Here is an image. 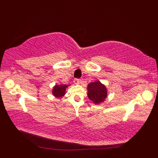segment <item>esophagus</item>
<instances>
[{"label": "esophagus", "instance_id": "esophagus-1", "mask_svg": "<svg viewBox=\"0 0 158 158\" xmlns=\"http://www.w3.org/2000/svg\"><path fill=\"white\" fill-rule=\"evenodd\" d=\"M80 82H81V80L79 79H75V80H74V83H75V84H76V85H79Z\"/></svg>", "mask_w": 158, "mask_h": 158}]
</instances>
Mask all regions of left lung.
<instances>
[{"label":"left lung","mask_w":158,"mask_h":158,"mask_svg":"<svg viewBox=\"0 0 158 158\" xmlns=\"http://www.w3.org/2000/svg\"><path fill=\"white\" fill-rule=\"evenodd\" d=\"M107 93L108 92L106 86L99 80L91 82L88 85V98L96 105H100L105 101L107 98Z\"/></svg>","instance_id":"1"}]
</instances>
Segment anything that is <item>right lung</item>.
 <instances>
[{
  "mask_svg": "<svg viewBox=\"0 0 158 158\" xmlns=\"http://www.w3.org/2000/svg\"><path fill=\"white\" fill-rule=\"evenodd\" d=\"M70 85H64V84H56L53 87L52 89V94L56 98H61L64 96L66 94V88Z\"/></svg>",
  "mask_w": 158,
  "mask_h": 158,
  "instance_id": "1",
  "label": "right lung"
}]
</instances>
